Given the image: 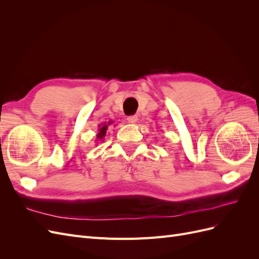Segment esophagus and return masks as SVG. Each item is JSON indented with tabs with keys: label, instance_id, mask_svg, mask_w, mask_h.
Returning a JSON list of instances; mask_svg holds the SVG:
<instances>
[{
	"label": "esophagus",
	"instance_id": "obj_1",
	"mask_svg": "<svg viewBox=\"0 0 259 259\" xmlns=\"http://www.w3.org/2000/svg\"><path fill=\"white\" fill-rule=\"evenodd\" d=\"M127 121L132 124H135L138 121V117L137 115H131V116H127Z\"/></svg>",
	"mask_w": 259,
	"mask_h": 259
}]
</instances>
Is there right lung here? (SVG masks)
<instances>
[{"label": "right lung", "mask_w": 259, "mask_h": 259, "mask_svg": "<svg viewBox=\"0 0 259 259\" xmlns=\"http://www.w3.org/2000/svg\"><path fill=\"white\" fill-rule=\"evenodd\" d=\"M113 122L112 121H110V122H108V123H103V124H100V125H98V133H97V135H96V142H103L104 140V137L106 136V133H107V130H108V126L109 125H111Z\"/></svg>", "instance_id": "right-lung-1"}]
</instances>
